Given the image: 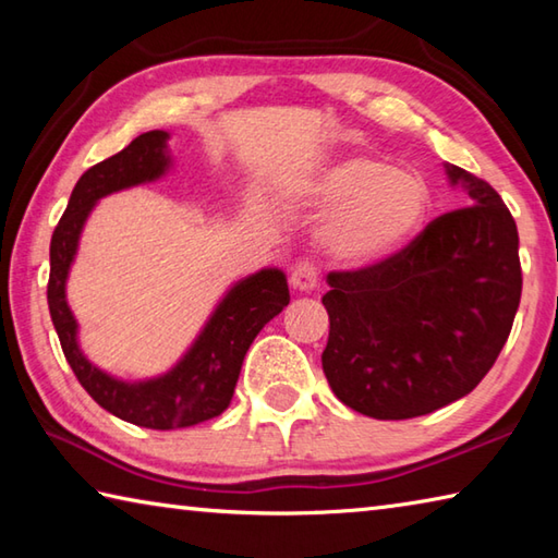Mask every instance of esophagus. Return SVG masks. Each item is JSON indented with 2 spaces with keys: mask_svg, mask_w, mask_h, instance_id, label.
Listing matches in <instances>:
<instances>
[{
  "mask_svg": "<svg viewBox=\"0 0 558 558\" xmlns=\"http://www.w3.org/2000/svg\"><path fill=\"white\" fill-rule=\"evenodd\" d=\"M317 280H319V268L315 260L310 258H302L295 263V268L290 272V286L295 290H313L317 288Z\"/></svg>",
  "mask_w": 558,
  "mask_h": 558,
  "instance_id": "obj_1",
  "label": "esophagus"
}]
</instances>
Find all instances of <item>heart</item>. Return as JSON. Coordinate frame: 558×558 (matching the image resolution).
I'll return each mask as SVG.
<instances>
[{"instance_id":"1","label":"heart","mask_w":558,"mask_h":558,"mask_svg":"<svg viewBox=\"0 0 558 558\" xmlns=\"http://www.w3.org/2000/svg\"><path fill=\"white\" fill-rule=\"evenodd\" d=\"M313 194L339 206L325 241L339 258L374 260L411 239L428 214V189L374 155H349L315 179Z\"/></svg>"}]
</instances>
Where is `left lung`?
Masks as SVG:
<instances>
[{
	"mask_svg": "<svg viewBox=\"0 0 558 558\" xmlns=\"http://www.w3.org/2000/svg\"><path fill=\"white\" fill-rule=\"evenodd\" d=\"M470 206L440 214L369 266L332 270L323 369L337 399L379 421L426 415L485 379L522 298L519 235L493 186L460 167Z\"/></svg>",
	"mask_w": 558,
	"mask_h": 558,
	"instance_id": "1",
	"label": "left lung"
}]
</instances>
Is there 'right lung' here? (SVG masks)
<instances>
[{"label":"right lung","mask_w":558,"mask_h":558,"mask_svg":"<svg viewBox=\"0 0 558 558\" xmlns=\"http://www.w3.org/2000/svg\"><path fill=\"white\" fill-rule=\"evenodd\" d=\"M165 143L167 132H143L122 153L102 159L78 179L51 235V272L46 290L56 335L75 379L93 401L112 415L155 430L196 426L223 413L231 403L251 342L263 325L270 323L290 302L288 282L280 270H260L239 282L223 298L189 354L172 372L155 381L122 384L96 369L81 354L75 344V319L65 305V276L75 256L83 221L88 219L93 204L100 196L162 174L169 165Z\"/></svg>","instance_id":"obj_1"}]
</instances>
